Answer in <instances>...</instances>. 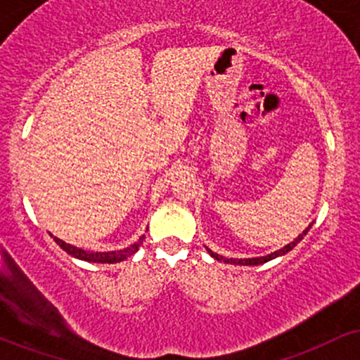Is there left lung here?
Listing matches in <instances>:
<instances>
[{
  "mask_svg": "<svg viewBox=\"0 0 360 360\" xmlns=\"http://www.w3.org/2000/svg\"><path fill=\"white\" fill-rule=\"evenodd\" d=\"M311 225H313V223H311ZM311 225H309L307 230H303V233L298 235V238H295V242L288 243V245L283 247V249L272 252V254H269V255H264V257H257V259H226V257H223V255H220V254H214V252H213L212 249H208V247H206V245H205V249H206V252H208L210 255H212L213 259L223 260V262H225V264H237V266H238V264H240V266H259V264L269 262V260L276 259V257H281V255L288 254L289 250L295 249V247L298 245V243H300L301 240H303V235H307V233L309 232V229H311Z\"/></svg>",
  "mask_w": 360,
  "mask_h": 360,
  "instance_id": "left-lung-1",
  "label": "left lung"
}]
</instances>
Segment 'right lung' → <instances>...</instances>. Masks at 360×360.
Returning a JSON list of instances; mask_svg holds the SVG:
<instances>
[{"mask_svg": "<svg viewBox=\"0 0 360 360\" xmlns=\"http://www.w3.org/2000/svg\"><path fill=\"white\" fill-rule=\"evenodd\" d=\"M147 230H148V226H147ZM51 237H52V233H51ZM53 240H56V243L60 247L62 250H65L69 255H72V257H76V259L88 260V262L115 264V262H122V260H125L127 257H130L131 254H135V252L139 250V247L142 245V242L146 240V235H142V237H140L137 242L131 243V245L127 247V249L111 250V252H86V250L77 249V247L71 245V243L62 242L60 238H57V237H53Z\"/></svg>", "mask_w": 360, "mask_h": 360, "instance_id": "right-lung-1", "label": "right lung"}]
</instances>
